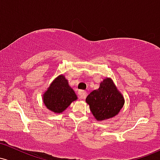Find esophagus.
I'll return each mask as SVG.
<instances>
[{
    "label": "esophagus",
    "mask_w": 160,
    "mask_h": 160,
    "mask_svg": "<svg viewBox=\"0 0 160 160\" xmlns=\"http://www.w3.org/2000/svg\"><path fill=\"white\" fill-rule=\"evenodd\" d=\"M78 95H79V97H80V99H83V98H86V93L84 90H79L78 91Z\"/></svg>",
    "instance_id": "34e87169"
}]
</instances>
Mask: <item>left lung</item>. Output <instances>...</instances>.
<instances>
[{
    "instance_id": "obj_1",
    "label": "left lung",
    "mask_w": 160,
    "mask_h": 160,
    "mask_svg": "<svg viewBox=\"0 0 160 160\" xmlns=\"http://www.w3.org/2000/svg\"><path fill=\"white\" fill-rule=\"evenodd\" d=\"M90 111L97 120L112 118L123 107L124 98L111 78L104 79L100 86L86 98Z\"/></svg>"
}]
</instances>
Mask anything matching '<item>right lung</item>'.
Segmentation results:
<instances>
[{
	"label": "right lung",
	"instance_id": "right-lung-1",
	"mask_svg": "<svg viewBox=\"0 0 160 160\" xmlns=\"http://www.w3.org/2000/svg\"><path fill=\"white\" fill-rule=\"evenodd\" d=\"M78 99L74 89L69 86L64 75H59L53 80L43 95V103L49 111L56 113H62Z\"/></svg>",
	"mask_w": 160,
	"mask_h": 160
}]
</instances>
